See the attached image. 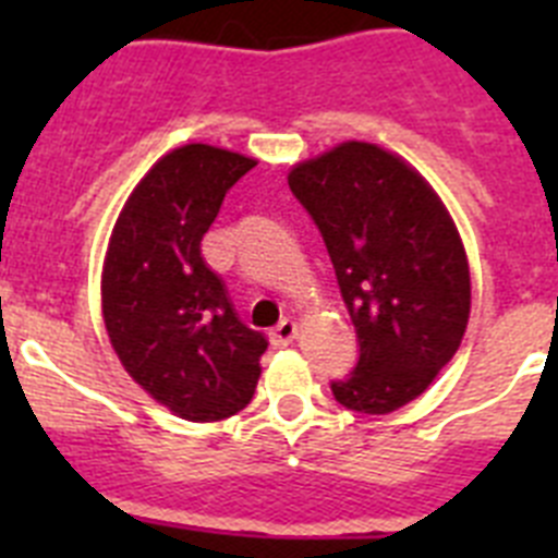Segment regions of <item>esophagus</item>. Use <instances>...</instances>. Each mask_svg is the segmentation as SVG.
Listing matches in <instances>:
<instances>
[{"label":"esophagus","instance_id":"esophagus-1","mask_svg":"<svg viewBox=\"0 0 558 558\" xmlns=\"http://www.w3.org/2000/svg\"><path fill=\"white\" fill-rule=\"evenodd\" d=\"M295 335H299V327H295L293 318H282V322L270 329V343H274V347H288V343L295 340Z\"/></svg>","mask_w":558,"mask_h":558}]
</instances>
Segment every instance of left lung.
<instances>
[{
    "mask_svg": "<svg viewBox=\"0 0 558 558\" xmlns=\"http://www.w3.org/2000/svg\"><path fill=\"white\" fill-rule=\"evenodd\" d=\"M290 192L324 236L360 357L332 393L383 416L408 405L452 360L470 322V265L450 211L411 165L343 142L295 165Z\"/></svg>",
    "mask_w": 558,
    "mask_h": 558,
    "instance_id": "left-lung-1",
    "label": "left lung"
}]
</instances>
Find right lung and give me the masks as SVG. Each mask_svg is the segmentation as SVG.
<instances>
[{
    "label": "right lung",
    "mask_w": 558,
    "mask_h": 558,
    "mask_svg": "<svg viewBox=\"0 0 558 558\" xmlns=\"http://www.w3.org/2000/svg\"><path fill=\"white\" fill-rule=\"evenodd\" d=\"M254 159L211 145L161 156L122 206L102 265V318L131 374L190 422H220L251 402L263 332L236 318L201 240Z\"/></svg>",
    "instance_id": "right-lung-1"
}]
</instances>
